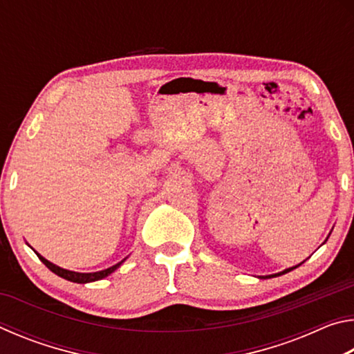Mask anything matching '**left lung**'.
<instances>
[{
  "mask_svg": "<svg viewBox=\"0 0 354 354\" xmlns=\"http://www.w3.org/2000/svg\"><path fill=\"white\" fill-rule=\"evenodd\" d=\"M326 241H328V237H326ZM325 241V242H326ZM303 263V262H301ZM301 263H298V266H301ZM298 266H295V267H290V268H286V270H283V272H279V273H274V274H268V277H259V278H273V277H279V274H284V273H289V272H292L293 268H297Z\"/></svg>",
  "mask_w": 354,
  "mask_h": 354,
  "instance_id": "left-lung-1",
  "label": "left lung"
}]
</instances>
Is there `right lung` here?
I'll list each match as a JSON object with an SVG mask.
<instances>
[{
  "label": "right lung",
  "instance_id": "add662e5",
  "mask_svg": "<svg viewBox=\"0 0 354 354\" xmlns=\"http://www.w3.org/2000/svg\"><path fill=\"white\" fill-rule=\"evenodd\" d=\"M35 251V250H34ZM35 254L39 256V259L45 263V266L50 268V270L53 272V273H56L57 277H61V278H64V279H67V281H71V283H77V284H87V283H93V281H100V279H103V278H106V277H109V274L112 273V272H115L117 268L122 266V263L128 259V257H124L123 261H120L118 263H115V266H112V267H109V268H104V270H100V272H93V273H80V272H73V270H67V268H62V267H59V266H56V263H53V262H50L48 259H45L44 256L41 254H39L37 251H35Z\"/></svg>",
  "mask_w": 354,
  "mask_h": 354
}]
</instances>
